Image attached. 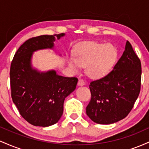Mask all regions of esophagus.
Segmentation results:
<instances>
[{"instance_id": "obj_1", "label": "esophagus", "mask_w": 149, "mask_h": 149, "mask_svg": "<svg viewBox=\"0 0 149 149\" xmlns=\"http://www.w3.org/2000/svg\"><path fill=\"white\" fill-rule=\"evenodd\" d=\"M78 85H85L84 80H83V79H82V78H80V79L78 80Z\"/></svg>"}]
</instances>
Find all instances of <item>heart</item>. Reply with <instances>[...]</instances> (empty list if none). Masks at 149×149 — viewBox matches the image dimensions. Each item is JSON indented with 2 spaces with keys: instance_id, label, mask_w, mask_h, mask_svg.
<instances>
[{
  "instance_id": "1",
  "label": "heart",
  "mask_w": 149,
  "mask_h": 149,
  "mask_svg": "<svg viewBox=\"0 0 149 149\" xmlns=\"http://www.w3.org/2000/svg\"><path fill=\"white\" fill-rule=\"evenodd\" d=\"M75 57L69 59V66L73 71H78L82 66H87L90 76L97 78L109 72L113 66L117 49L111 43L89 42L78 46Z\"/></svg>"
}]
</instances>
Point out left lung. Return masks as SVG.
I'll return each mask as SVG.
<instances>
[{
  "mask_svg": "<svg viewBox=\"0 0 149 149\" xmlns=\"http://www.w3.org/2000/svg\"><path fill=\"white\" fill-rule=\"evenodd\" d=\"M141 79V61L127 41L113 69L90 82L91 100L86 107L87 115L98 124H111L125 118L139 97Z\"/></svg>",
  "mask_w": 149,
  "mask_h": 149,
  "instance_id": "obj_1",
  "label": "left lung"
}]
</instances>
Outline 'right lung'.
Returning <instances> with one entry per match:
<instances>
[{
  "label": "right lung",
  "mask_w": 149,
  "mask_h": 149,
  "mask_svg": "<svg viewBox=\"0 0 149 149\" xmlns=\"http://www.w3.org/2000/svg\"><path fill=\"white\" fill-rule=\"evenodd\" d=\"M64 35L30 38L19 47L10 65L12 100L23 118L34 126L57 123L63 113L65 98L76 88V77L58 76L54 71L40 73L31 67L33 52L52 48L54 38Z\"/></svg>",
  "instance_id": "obj_1"
}]
</instances>
